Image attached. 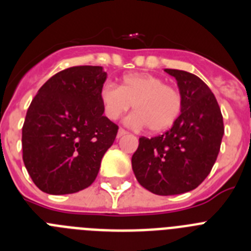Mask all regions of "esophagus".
I'll return each instance as SVG.
<instances>
[{
  "mask_svg": "<svg viewBox=\"0 0 251 251\" xmlns=\"http://www.w3.org/2000/svg\"><path fill=\"white\" fill-rule=\"evenodd\" d=\"M126 134H128L127 130H124L123 128H119V130H118V138H121V137L126 136Z\"/></svg>",
  "mask_w": 251,
  "mask_h": 251,
  "instance_id": "34e87169",
  "label": "esophagus"
}]
</instances>
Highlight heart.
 <instances>
[{
	"label": "heart",
	"mask_w": 251,
	"mask_h": 251,
	"mask_svg": "<svg viewBox=\"0 0 251 251\" xmlns=\"http://www.w3.org/2000/svg\"><path fill=\"white\" fill-rule=\"evenodd\" d=\"M100 100L110 121L119 119L134 105L136 112L126 119V124L132 128L148 126L152 132L170 128L182 108L181 95L174 86L147 74L126 75L121 86L105 83L100 89Z\"/></svg>",
	"instance_id": "b5f03b06"
}]
</instances>
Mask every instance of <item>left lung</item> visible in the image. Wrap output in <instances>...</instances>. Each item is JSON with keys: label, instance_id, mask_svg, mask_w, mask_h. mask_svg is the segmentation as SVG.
I'll return each mask as SVG.
<instances>
[{"label": "left lung", "instance_id": "left-lung-1", "mask_svg": "<svg viewBox=\"0 0 251 251\" xmlns=\"http://www.w3.org/2000/svg\"><path fill=\"white\" fill-rule=\"evenodd\" d=\"M177 80L181 114L162 136L139 138L132 168L139 185L168 196L195 190L210 174L220 151L224 122L215 95L191 73L165 69Z\"/></svg>", "mask_w": 251, "mask_h": 251}]
</instances>
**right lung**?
<instances>
[{
    "mask_svg": "<svg viewBox=\"0 0 251 251\" xmlns=\"http://www.w3.org/2000/svg\"><path fill=\"white\" fill-rule=\"evenodd\" d=\"M101 66H73L51 76L31 101L22 127V158L35 185L50 195L89 187L118 126L104 117Z\"/></svg>",
    "mask_w": 251,
    "mask_h": 251,
    "instance_id": "right-lung-1",
    "label": "right lung"
}]
</instances>
